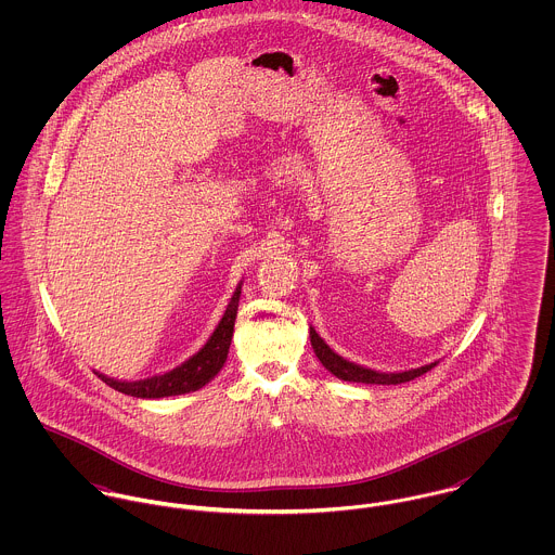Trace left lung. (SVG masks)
<instances>
[{
  "instance_id": "left-lung-1",
  "label": "left lung",
  "mask_w": 555,
  "mask_h": 555,
  "mask_svg": "<svg viewBox=\"0 0 555 555\" xmlns=\"http://www.w3.org/2000/svg\"><path fill=\"white\" fill-rule=\"evenodd\" d=\"M310 341H312V348L317 352L318 361L333 374L337 376L339 380H346V383H363V385H401V383H408V380H414L418 376H423L425 372H429L431 367L438 365L436 363H429V365H421L416 370H405V372H376V370H370V367H363V365H357L352 361H346L344 357H339L337 352H333L326 341L320 337L314 326H310Z\"/></svg>"
}]
</instances>
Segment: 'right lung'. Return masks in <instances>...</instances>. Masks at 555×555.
I'll return each mask as SVG.
<instances>
[{
	"label": "right lung",
	"instance_id": "1",
	"mask_svg": "<svg viewBox=\"0 0 555 555\" xmlns=\"http://www.w3.org/2000/svg\"><path fill=\"white\" fill-rule=\"evenodd\" d=\"M238 297H241V282L227 306L224 317L218 322V326L211 333V337L207 339V344L196 354H192L188 361H183L179 367H175L166 374L143 378V380H115V378H108V376L95 372L98 378H102L108 387H113L119 393L141 397V399L183 396V393L203 389L207 383H211L218 376V372L227 363L231 339H233V328H235V318H237Z\"/></svg>",
	"mask_w": 555,
	"mask_h": 555
}]
</instances>
